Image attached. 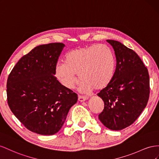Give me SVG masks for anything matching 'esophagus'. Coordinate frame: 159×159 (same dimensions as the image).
<instances>
[{
    "label": "esophagus",
    "instance_id": "obj_1",
    "mask_svg": "<svg viewBox=\"0 0 159 159\" xmlns=\"http://www.w3.org/2000/svg\"><path fill=\"white\" fill-rule=\"evenodd\" d=\"M78 100H79V102H84V101H87V98H86V97H83V96H79Z\"/></svg>",
    "mask_w": 159,
    "mask_h": 159
}]
</instances>
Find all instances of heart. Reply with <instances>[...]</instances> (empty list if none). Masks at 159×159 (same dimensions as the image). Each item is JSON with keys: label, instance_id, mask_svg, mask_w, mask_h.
<instances>
[{"label": "heart", "instance_id": "obj_1", "mask_svg": "<svg viewBox=\"0 0 159 159\" xmlns=\"http://www.w3.org/2000/svg\"><path fill=\"white\" fill-rule=\"evenodd\" d=\"M66 62H58L54 75L59 83L72 89L78 83L79 75L83 80L79 90L88 94L94 89L102 90L109 84L115 75L116 62L110 48L104 44L79 47L66 57Z\"/></svg>", "mask_w": 159, "mask_h": 159}]
</instances>
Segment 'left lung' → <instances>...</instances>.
<instances>
[{
    "label": "left lung",
    "mask_w": 159,
    "mask_h": 159,
    "mask_svg": "<svg viewBox=\"0 0 159 159\" xmlns=\"http://www.w3.org/2000/svg\"><path fill=\"white\" fill-rule=\"evenodd\" d=\"M107 41L114 49L116 66L111 83L97 94L105 103L98 119L108 129L120 130L132 125L146 107L150 79L134 51L116 40Z\"/></svg>",
    "instance_id": "obj_1"
}]
</instances>
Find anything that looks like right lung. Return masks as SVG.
I'll list each match as a JSON object with an SVG mask.
<instances>
[{
	"label": "right lung",
	"mask_w": 159,
	"mask_h": 159,
	"mask_svg": "<svg viewBox=\"0 0 159 159\" xmlns=\"http://www.w3.org/2000/svg\"><path fill=\"white\" fill-rule=\"evenodd\" d=\"M65 45L61 43L34 48L18 61L7 83L8 105L25 127L42 135L61 129L78 96L59 83L54 66Z\"/></svg>",
	"instance_id": "add662e5"
}]
</instances>
